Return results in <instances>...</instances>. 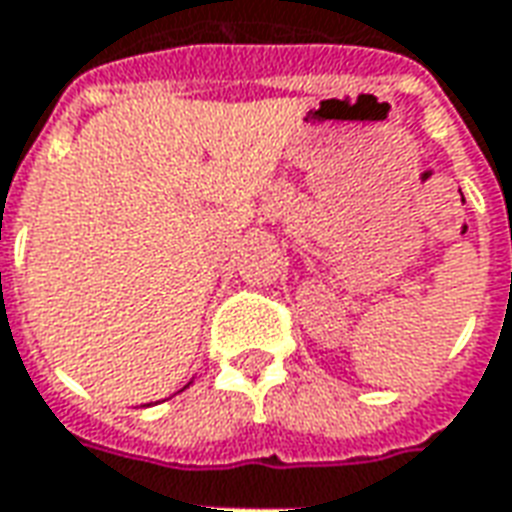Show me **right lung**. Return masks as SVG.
<instances>
[{"mask_svg": "<svg viewBox=\"0 0 512 512\" xmlns=\"http://www.w3.org/2000/svg\"><path fill=\"white\" fill-rule=\"evenodd\" d=\"M188 385H191V382H188ZM188 385H185V388H188Z\"/></svg>", "mask_w": 512, "mask_h": 512, "instance_id": "obj_1", "label": "right lung"}]
</instances>
